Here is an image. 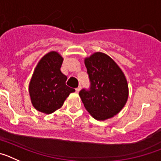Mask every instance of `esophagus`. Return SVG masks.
I'll use <instances>...</instances> for the list:
<instances>
[{
    "mask_svg": "<svg viewBox=\"0 0 161 161\" xmlns=\"http://www.w3.org/2000/svg\"><path fill=\"white\" fill-rule=\"evenodd\" d=\"M80 89H81V86H79V87H78V88H76V93H79L80 91Z\"/></svg>",
    "mask_w": 161,
    "mask_h": 161,
    "instance_id": "34e87169",
    "label": "esophagus"
}]
</instances>
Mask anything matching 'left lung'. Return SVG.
Returning a JSON list of instances; mask_svg holds the SVG:
<instances>
[{
	"mask_svg": "<svg viewBox=\"0 0 161 161\" xmlns=\"http://www.w3.org/2000/svg\"><path fill=\"white\" fill-rule=\"evenodd\" d=\"M85 64L90 89H82L79 95L85 109L97 120L113 118L128 99V84L124 73L112 58L102 52L85 58Z\"/></svg>",
	"mask_w": 161,
	"mask_h": 161,
	"instance_id": "1",
	"label": "left lung"
}]
</instances>
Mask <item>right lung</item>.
<instances>
[{
    "mask_svg": "<svg viewBox=\"0 0 161 161\" xmlns=\"http://www.w3.org/2000/svg\"><path fill=\"white\" fill-rule=\"evenodd\" d=\"M64 58L57 52H50L38 61L29 84L33 106L50 114L61 108L75 89L66 85L67 76L60 71Z\"/></svg>",
    "mask_w": 161,
    "mask_h": 161,
    "instance_id": "obj_1",
    "label": "right lung"
}]
</instances>
